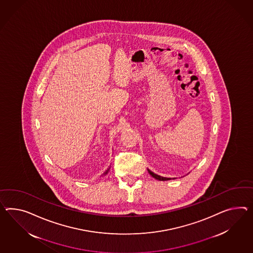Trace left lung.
Segmentation results:
<instances>
[{
  "label": "left lung",
  "mask_w": 253,
  "mask_h": 253,
  "mask_svg": "<svg viewBox=\"0 0 253 253\" xmlns=\"http://www.w3.org/2000/svg\"><path fill=\"white\" fill-rule=\"evenodd\" d=\"M148 171H149V174L151 175L153 178H155V179L159 180V181H169V180H170V178H165V177H162V176L155 174V173H153V172H152L151 170H149V169H148Z\"/></svg>",
  "instance_id": "left-lung-1"
}]
</instances>
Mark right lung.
<instances>
[{
    "label": "right lung",
    "mask_w": 253,
    "mask_h": 253,
    "mask_svg": "<svg viewBox=\"0 0 253 253\" xmlns=\"http://www.w3.org/2000/svg\"><path fill=\"white\" fill-rule=\"evenodd\" d=\"M106 172H107V171H106ZM106 172H105V173H106Z\"/></svg>",
    "instance_id": "1"
}]
</instances>
